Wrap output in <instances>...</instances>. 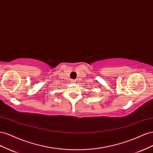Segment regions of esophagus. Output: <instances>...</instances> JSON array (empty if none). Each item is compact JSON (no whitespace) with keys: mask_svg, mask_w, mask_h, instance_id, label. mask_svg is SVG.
Here are the masks:
<instances>
[{"mask_svg":"<svg viewBox=\"0 0 153 153\" xmlns=\"http://www.w3.org/2000/svg\"><path fill=\"white\" fill-rule=\"evenodd\" d=\"M72 81H73L74 82H75L76 81V79H73V80H72Z\"/></svg>","mask_w":153,"mask_h":153,"instance_id":"34e87169","label":"esophagus"}]
</instances>
